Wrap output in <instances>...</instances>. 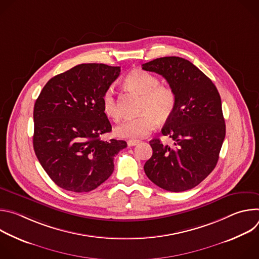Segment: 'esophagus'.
<instances>
[{
  "label": "esophagus",
  "instance_id": "esophagus-1",
  "mask_svg": "<svg viewBox=\"0 0 259 259\" xmlns=\"http://www.w3.org/2000/svg\"><path fill=\"white\" fill-rule=\"evenodd\" d=\"M138 143H139V140H136V139H129V140L127 141L128 146H134V145H136V144H138Z\"/></svg>",
  "mask_w": 259,
  "mask_h": 259
}]
</instances>
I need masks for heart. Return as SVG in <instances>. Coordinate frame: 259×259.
Returning <instances> with one entry per match:
<instances>
[{
	"label": "heart",
	"mask_w": 259,
	"mask_h": 259,
	"mask_svg": "<svg viewBox=\"0 0 259 259\" xmlns=\"http://www.w3.org/2000/svg\"><path fill=\"white\" fill-rule=\"evenodd\" d=\"M126 87L141 95L139 110L135 118L120 123L115 133L121 138L138 139L155 130L159 121H167L176 106V94L168 85L160 84V79L143 69L131 70L124 81ZM102 110L108 118L118 120L120 110L113 88H107L102 95Z\"/></svg>",
	"instance_id": "heart-1"
}]
</instances>
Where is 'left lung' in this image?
Returning a JSON list of instances; mask_svg holds the SVG:
<instances>
[{
  "mask_svg": "<svg viewBox=\"0 0 259 259\" xmlns=\"http://www.w3.org/2000/svg\"><path fill=\"white\" fill-rule=\"evenodd\" d=\"M142 69L164 77L176 94L174 112L162 129L174 145L151 140L153 156L144 172L163 190H191L215 168L226 137L220 95L203 71L181 57L157 58L142 64Z\"/></svg>",
  "mask_w": 259,
  "mask_h": 259,
  "instance_id": "1",
  "label": "left lung"
}]
</instances>
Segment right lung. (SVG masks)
I'll return each mask as SVG.
<instances>
[{
  "label": "right lung",
  "instance_id": "right-lung-1",
  "mask_svg": "<svg viewBox=\"0 0 259 259\" xmlns=\"http://www.w3.org/2000/svg\"><path fill=\"white\" fill-rule=\"evenodd\" d=\"M120 66L82 63L48 81L33 107V150L57 186L73 193L98 188L114 171L124 140L104 141L112 131L102 95L120 76Z\"/></svg>",
  "mask_w": 259,
  "mask_h": 259
}]
</instances>
